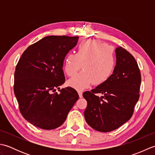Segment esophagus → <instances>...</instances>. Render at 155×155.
Returning a JSON list of instances; mask_svg holds the SVG:
<instances>
[{
  "label": "esophagus",
  "instance_id": "1",
  "mask_svg": "<svg viewBox=\"0 0 155 155\" xmlns=\"http://www.w3.org/2000/svg\"><path fill=\"white\" fill-rule=\"evenodd\" d=\"M78 95H79V97L80 98L83 97V92H82L81 91H78Z\"/></svg>",
  "mask_w": 155,
  "mask_h": 155
}]
</instances>
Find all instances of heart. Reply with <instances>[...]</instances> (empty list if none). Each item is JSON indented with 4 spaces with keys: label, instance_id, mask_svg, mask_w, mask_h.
I'll return each instance as SVG.
<instances>
[{
    "label": "heart",
    "instance_id": "heart-1",
    "mask_svg": "<svg viewBox=\"0 0 155 155\" xmlns=\"http://www.w3.org/2000/svg\"><path fill=\"white\" fill-rule=\"evenodd\" d=\"M116 64L114 52L107 44L98 40H85L78 45L77 54L69 52L66 55L64 70L72 77L83 67V71L68 82L69 86L81 91L93 83L95 85L106 83L113 75Z\"/></svg>",
    "mask_w": 155,
    "mask_h": 155
}]
</instances>
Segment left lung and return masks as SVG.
Returning <instances> with one entry per match:
<instances>
[{
	"instance_id": "obj_1",
	"label": "left lung",
	"mask_w": 155,
	"mask_h": 155,
	"mask_svg": "<svg viewBox=\"0 0 155 155\" xmlns=\"http://www.w3.org/2000/svg\"><path fill=\"white\" fill-rule=\"evenodd\" d=\"M117 64L106 83L83 94L87 101L84 118L99 132H110L132 117L140 97V71L133 56L121 47L117 48ZM101 94L99 97L97 94Z\"/></svg>"
}]
</instances>
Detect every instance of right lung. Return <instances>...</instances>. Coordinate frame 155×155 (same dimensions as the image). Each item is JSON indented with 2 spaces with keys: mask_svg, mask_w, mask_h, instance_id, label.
<instances>
[{
  "mask_svg": "<svg viewBox=\"0 0 155 155\" xmlns=\"http://www.w3.org/2000/svg\"><path fill=\"white\" fill-rule=\"evenodd\" d=\"M78 39L68 36L46 37L29 46L16 66L14 92L19 110L35 127L46 130L60 127L79 98L73 88L59 89L65 81L64 57Z\"/></svg>",
  "mask_w": 155,
  "mask_h": 155,
  "instance_id": "1",
  "label": "right lung"
}]
</instances>
